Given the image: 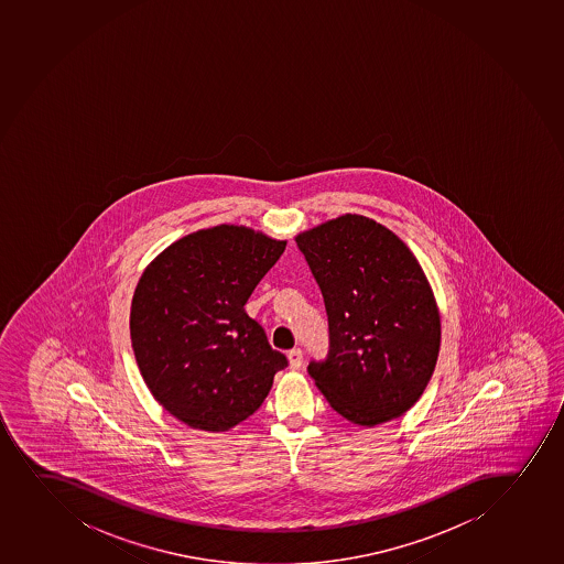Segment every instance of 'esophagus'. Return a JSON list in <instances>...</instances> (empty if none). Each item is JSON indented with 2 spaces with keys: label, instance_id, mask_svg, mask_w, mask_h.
<instances>
[{
  "label": "esophagus",
  "instance_id": "34e87169",
  "mask_svg": "<svg viewBox=\"0 0 564 564\" xmlns=\"http://www.w3.org/2000/svg\"><path fill=\"white\" fill-rule=\"evenodd\" d=\"M289 364H291V369H300L303 364V351L300 348H292L289 351Z\"/></svg>",
  "mask_w": 564,
  "mask_h": 564
}]
</instances>
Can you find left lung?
Here are the masks:
<instances>
[{"mask_svg": "<svg viewBox=\"0 0 564 564\" xmlns=\"http://www.w3.org/2000/svg\"><path fill=\"white\" fill-rule=\"evenodd\" d=\"M326 303L329 348L307 372L361 426L400 417L436 367L440 315L417 259L391 230L346 214L296 238Z\"/></svg>", "mask_w": 564, "mask_h": 564, "instance_id": "obj_1", "label": "left lung"}]
</instances>
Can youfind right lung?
Returning a JSON list of instances; mask_svg holds the SVG:
<instances>
[{"mask_svg": "<svg viewBox=\"0 0 564 564\" xmlns=\"http://www.w3.org/2000/svg\"><path fill=\"white\" fill-rule=\"evenodd\" d=\"M285 246L218 225L173 243L141 275L130 313L135 361L152 397L192 429L242 423L289 365L243 310Z\"/></svg>", "mask_w": 564, "mask_h": 564, "instance_id": "right-lung-1", "label": "right lung"}]
</instances>
